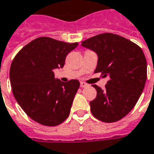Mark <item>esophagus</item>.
<instances>
[{"instance_id": "34e87169", "label": "esophagus", "mask_w": 154, "mask_h": 154, "mask_svg": "<svg viewBox=\"0 0 154 154\" xmlns=\"http://www.w3.org/2000/svg\"><path fill=\"white\" fill-rule=\"evenodd\" d=\"M80 86H81V88H86V87H88V84H87V83H85V82H81Z\"/></svg>"}]
</instances>
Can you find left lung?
<instances>
[{"instance_id": "1", "label": "left lung", "mask_w": 154, "mask_h": 154, "mask_svg": "<svg viewBox=\"0 0 154 154\" xmlns=\"http://www.w3.org/2000/svg\"><path fill=\"white\" fill-rule=\"evenodd\" d=\"M82 47L98 57L95 73L109 77L105 89L92 85L97 97L90 102L97 119L114 122L124 118L136 105L147 79V61L141 47L112 33H103L82 42Z\"/></svg>"}]
</instances>
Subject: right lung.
I'll use <instances>...</instances> for the list:
<instances>
[{
  "label": "right lung",
  "instance_id": "obj_1",
  "mask_svg": "<svg viewBox=\"0 0 154 154\" xmlns=\"http://www.w3.org/2000/svg\"><path fill=\"white\" fill-rule=\"evenodd\" d=\"M77 45L38 37L26 45L11 62L14 97L27 116L40 124L59 125L69 116L80 82L76 79L62 82L55 78L53 71L63 67L66 55Z\"/></svg>",
  "mask_w": 154,
  "mask_h": 154
}]
</instances>
